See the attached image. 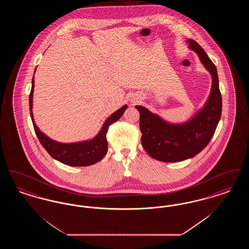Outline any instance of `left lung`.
<instances>
[{
  "instance_id": "8db88e82",
  "label": "left lung",
  "mask_w": 249,
  "mask_h": 249,
  "mask_svg": "<svg viewBox=\"0 0 249 249\" xmlns=\"http://www.w3.org/2000/svg\"><path fill=\"white\" fill-rule=\"evenodd\" d=\"M188 43L212 75V89L204 107L190 121L171 124L144 107H135L140 113L142 147L150 157L163 162L182 161L199 154L212 139L221 117L222 98L216 68L197 42L189 39Z\"/></svg>"
}]
</instances>
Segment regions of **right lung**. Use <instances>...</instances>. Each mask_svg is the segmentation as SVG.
Listing matches in <instances>:
<instances>
[{"instance_id": "add662e5", "label": "right lung", "mask_w": 249, "mask_h": 249, "mask_svg": "<svg viewBox=\"0 0 249 249\" xmlns=\"http://www.w3.org/2000/svg\"><path fill=\"white\" fill-rule=\"evenodd\" d=\"M35 88V80L32 81V90L29 96L30 103V113L33 120L34 128L36 135L44 146V148L48 152L53 159L69 166H89L100 161L107 153V133L109 126L118 121L125 110L127 106H123L117 112L112 114L104 123L102 130L96 135L93 139L85 142H72V143H61L51 140L46 134H44L36 126L34 115H33V94Z\"/></svg>"}]
</instances>
